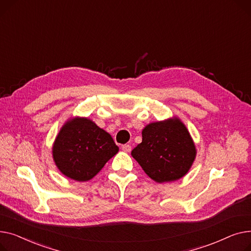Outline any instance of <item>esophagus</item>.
<instances>
[{"mask_svg":"<svg viewBox=\"0 0 251 251\" xmlns=\"http://www.w3.org/2000/svg\"><path fill=\"white\" fill-rule=\"evenodd\" d=\"M122 150H123V151H125V152H126V153H128V152H130V151H131V146H130V145H128V144L123 145V146H122Z\"/></svg>","mask_w":251,"mask_h":251,"instance_id":"34e87169","label":"esophagus"}]
</instances>
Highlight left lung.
Returning a JSON list of instances; mask_svg holds the SVG:
<instances>
[{"instance_id": "obj_1", "label": "left lung", "mask_w": 251, "mask_h": 251, "mask_svg": "<svg viewBox=\"0 0 251 251\" xmlns=\"http://www.w3.org/2000/svg\"><path fill=\"white\" fill-rule=\"evenodd\" d=\"M142 137V143L131 151V156L150 178L158 183L170 182L188 172L197 150L178 117L149 124L143 129Z\"/></svg>"}]
</instances>
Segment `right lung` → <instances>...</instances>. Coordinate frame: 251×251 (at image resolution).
I'll return each mask as SVG.
<instances>
[{
	"label": "right lung",
	"mask_w": 251,
	"mask_h": 251,
	"mask_svg": "<svg viewBox=\"0 0 251 251\" xmlns=\"http://www.w3.org/2000/svg\"><path fill=\"white\" fill-rule=\"evenodd\" d=\"M117 152L111 136L87 117H73L61 128L52 146L56 167L67 177L88 181Z\"/></svg>",
	"instance_id": "obj_1"
}]
</instances>
